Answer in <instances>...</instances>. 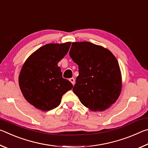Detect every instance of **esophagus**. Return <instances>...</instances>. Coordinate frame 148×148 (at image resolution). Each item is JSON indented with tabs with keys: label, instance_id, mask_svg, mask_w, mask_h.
Segmentation results:
<instances>
[{
	"label": "esophagus",
	"instance_id": "obj_1",
	"mask_svg": "<svg viewBox=\"0 0 148 148\" xmlns=\"http://www.w3.org/2000/svg\"><path fill=\"white\" fill-rule=\"evenodd\" d=\"M69 80H70V82H71V83L72 84V85H74V84H75V79H74V78H73V77H71V78L69 79Z\"/></svg>",
	"mask_w": 148,
	"mask_h": 148
}]
</instances>
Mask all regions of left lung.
<instances>
[{
	"mask_svg": "<svg viewBox=\"0 0 148 148\" xmlns=\"http://www.w3.org/2000/svg\"><path fill=\"white\" fill-rule=\"evenodd\" d=\"M69 55L78 65L73 91L91 111H104L115 103L121 91L119 65L111 51L89 42H72Z\"/></svg>",
	"mask_w": 148,
	"mask_h": 148,
	"instance_id": "obj_1",
	"label": "left lung"
}]
</instances>
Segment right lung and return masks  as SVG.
I'll return each instance as SVG.
<instances>
[{
  "label": "right lung",
  "instance_id": "right-lung-1",
  "mask_svg": "<svg viewBox=\"0 0 148 148\" xmlns=\"http://www.w3.org/2000/svg\"><path fill=\"white\" fill-rule=\"evenodd\" d=\"M71 42L48 44L40 47L23 64L19 85L25 99L35 108L49 111L59 106L73 86L62 76L57 63L68 53Z\"/></svg>",
  "mask_w": 148,
  "mask_h": 148
}]
</instances>
